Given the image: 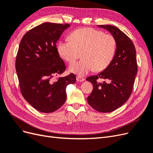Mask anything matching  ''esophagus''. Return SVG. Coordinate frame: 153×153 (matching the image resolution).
I'll return each mask as SVG.
<instances>
[{
    "label": "esophagus",
    "mask_w": 153,
    "mask_h": 153,
    "mask_svg": "<svg viewBox=\"0 0 153 153\" xmlns=\"http://www.w3.org/2000/svg\"><path fill=\"white\" fill-rule=\"evenodd\" d=\"M85 80V78H83L80 76H76V81L77 82H84Z\"/></svg>",
    "instance_id": "esophagus-1"
}]
</instances>
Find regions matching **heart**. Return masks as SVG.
Listing matches in <instances>:
<instances>
[{"label":"heart","mask_w":153,"mask_h":153,"mask_svg":"<svg viewBox=\"0 0 153 153\" xmlns=\"http://www.w3.org/2000/svg\"><path fill=\"white\" fill-rule=\"evenodd\" d=\"M70 40L61 41L57 50L61 57L69 64L75 62L82 53L84 59L72 64L70 72L80 76L91 71H102L112 62L117 50V41L111 34L93 28H82L73 31Z\"/></svg>","instance_id":"b5f03b06"}]
</instances>
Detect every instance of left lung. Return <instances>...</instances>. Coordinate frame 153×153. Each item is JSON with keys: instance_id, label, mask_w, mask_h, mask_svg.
<instances>
[{"instance_id": "1", "label": "left lung", "mask_w": 153, "mask_h": 153, "mask_svg": "<svg viewBox=\"0 0 153 153\" xmlns=\"http://www.w3.org/2000/svg\"><path fill=\"white\" fill-rule=\"evenodd\" d=\"M108 30L117 41V50L110 65L97 75L87 78L93 90L87 97L88 103L94 110L107 113L117 109L130 96L137 73L136 50L133 43L117 27L98 25ZM100 78L107 80L99 82Z\"/></svg>"}]
</instances>
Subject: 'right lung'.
I'll use <instances>...</instances> for the list:
<instances>
[{
	"mask_svg": "<svg viewBox=\"0 0 153 153\" xmlns=\"http://www.w3.org/2000/svg\"><path fill=\"white\" fill-rule=\"evenodd\" d=\"M70 25L46 22L23 37L16 58V71L22 96L32 107L43 113L56 111L65 103L66 88L76 82L73 73L53 78L66 70L56 43Z\"/></svg>",
	"mask_w": 153,
	"mask_h": 153,
	"instance_id": "right-lung-1",
	"label": "right lung"
}]
</instances>
